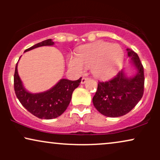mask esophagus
Instances as JSON below:
<instances>
[{"label": "esophagus", "instance_id": "34e87169", "mask_svg": "<svg viewBox=\"0 0 160 160\" xmlns=\"http://www.w3.org/2000/svg\"><path fill=\"white\" fill-rule=\"evenodd\" d=\"M86 80H87V78H86V77H82L81 79V83L82 84L85 83V82H86Z\"/></svg>", "mask_w": 160, "mask_h": 160}]
</instances>
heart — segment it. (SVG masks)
<instances>
[{
	"label": "heart",
	"instance_id": "1",
	"mask_svg": "<svg viewBox=\"0 0 160 160\" xmlns=\"http://www.w3.org/2000/svg\"><path fill=\"white\" fill-rule=\"evenodd\" d=\"M123 52L120 46L104 41L82 46L78 50V57L68 60L70 68L78 73L86 68H92V72L98 78H108L114 74L121 65Z\"/></svg>",
	"mask_w": 160,
	"mask_h": 160
}]
</instances>
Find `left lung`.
<instances>
[{"instance_id":"1","label":"left lung","mask_w":160,"mask_h":160,"mask_svg":"<svg viewBox=\"0 0 160 160\" xmlns=\"http://www.w3.org/2000/svg\"><path fill=\"white\" fill-rule=\"evenodd\" d=\"M137 74L126 78L122 71L107 81H99L92 98L95 108L106 117H117L131 111L142 98L144 89V67L136 52L127 49Z\"/></svg>"}]
</instances>
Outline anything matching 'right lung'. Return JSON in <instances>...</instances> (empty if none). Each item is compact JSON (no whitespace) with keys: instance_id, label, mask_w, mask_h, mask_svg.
Masks as SVG:
<instances>
[{"instance_id":"1","label":"right lung","mask_w":160,"mask_h":160,"mask_svg":"<svg viewBox=\"0 0 160 160\" xmlns=\"http://www.w3.org/2000/svg\"><path fill=\"white\" fill-rule=\"evenodd\" d=\"M51 39L25 49V52L43 46L53 45ZM18 63V62H17ZM17 63L14 73V90L20 103L28 111L40 119L51 120L62 115L68 107L73 92L81 82V78L78 80L62 79L49 90L38 94H32L24 89L17 71Z\"/></svg>"}]
</instances>
